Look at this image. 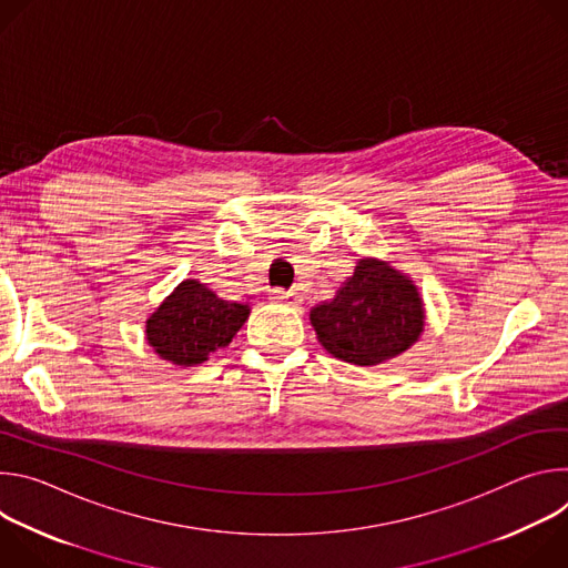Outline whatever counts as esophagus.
Here are the masks:
<instances>
[{
    "mask_svg": "<svg viewBox=\"0 0 568 568\" xmlns=\"http://www.w3.org/2000/svg\"><path fill=\"white\" fill-rule=\"evenodd\" d=\"M274 301L283 303V305H290V307H298L301 305V294L296 290H290V292H274Z\"/></svg>",
    "mask_w": 568,
    "mask_h": 568,
    "instance_id": "esophagus-1",
    "label": "esophagus"
}]
</instances>
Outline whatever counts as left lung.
Wrapping results in <instances>:
<instances>
[{
	"instance_id": "1",
	"label": "left lung",
	"mask_w": 568,
	"mask_h": 568,
	"mask_svg": "<svg viewBox=\"0 0 568 568\" xmlns=\"http://www.w3.org/2000/svg\"><path fill=\"white\" fill-rule=\"evenodd\" d=\"M425 301L409 274L359 258L331 301L310 310L318 344L333 357L377 366L407 353L425 333Z\"/></svg>"
}]
</instances>
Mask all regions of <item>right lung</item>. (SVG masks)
<instances>
[{
	"mask_svg": "<svg viewBox=\"0 0 568 568\" xmlns=\"http://www.w3.org/2000/svg\"><path fill=\"white\" fill-rule=\"evenodd\" d=\"M250 303L217 296L197 278L182 281L145 318V342L175 366H197L226 348L250 318Z\"/></svg>",
	"mask_w": 568,
	"mask_h": 568,
	"instance_id": "1",
	"label": "right lung"
}]
</instances>
